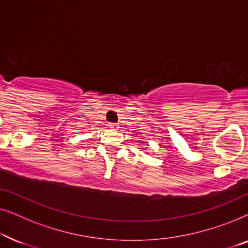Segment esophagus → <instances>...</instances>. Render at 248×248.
<instances>
[{
    "label": "esophagus",
    "mask_w": 248,
    "mask_h": 248,
    "mask_svg": "<svg viewBox=\"0 0 248 248\" xmlns=\"http://www.w3.org/2000/svg\"><path fill=\"white\" fill-rule=\"evenodd\" d=\"M108 126H109V128H111V130H117L118 127V124H116V123H109V125H108Z\"/></svg>",
    "instance_id": "1"
}]
</instances>
